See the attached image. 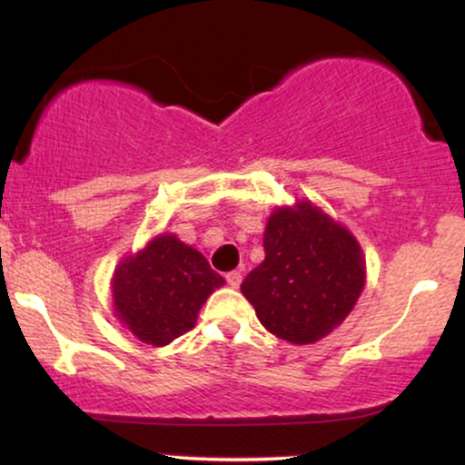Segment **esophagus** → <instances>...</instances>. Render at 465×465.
I'll list each match as a JSON object with an SVG mask.
<instances>
[{"mask_svg":"<svg viewBox=\"0 0 465 465\" xmlns=\"http://www.w3.org/2000/svg\"><path fill=\"white\" fill-rule=\"evenodd\" d=\"M225 280L232 288H238L240 282H242V273H240V271H229V273L225 275Z\"/></svg>","mask_w":465,"mask_h":465,"instance_id":"obj_1","label":"esophagus"}]
</instances>
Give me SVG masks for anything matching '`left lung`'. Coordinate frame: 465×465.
I'll return each instance as SVG.
<instances>
[{"label": "left lung", "instance_id": "8db88e82", "mask_svg": "<svg viewBox=\"0 0 465 465\" xmlns=\"http://www.w3.org/2000/svg\"><path fill=\"white\" fill-rule=\"evenodd\" d=\"M264 253L240 291L271 334L295 345L317 343L359 302L365 286L361 244L311 201L275 207Z\"/></svg>", "mask_w": 465, "mask_h": 465}]
</instances>
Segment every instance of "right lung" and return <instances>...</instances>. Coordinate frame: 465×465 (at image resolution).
<instances>
[{
	"label": "right lung",
	"mask_w": 465,
	"mask_h": 465,
	"mask_svg": "<svg viewBox=\"0 0 465 465\" xmlns=\"http://www.w3.org/2000/svg\"><path fill=\"white\" fill-rule=\"evenodd\" d=\"M223 284L205 255L162 233L117 264L114 311L137 339L162 348L194 328L201 306Z\"/></svg>",
	"instance_id": "right-lung-1"
}]
</instances>
